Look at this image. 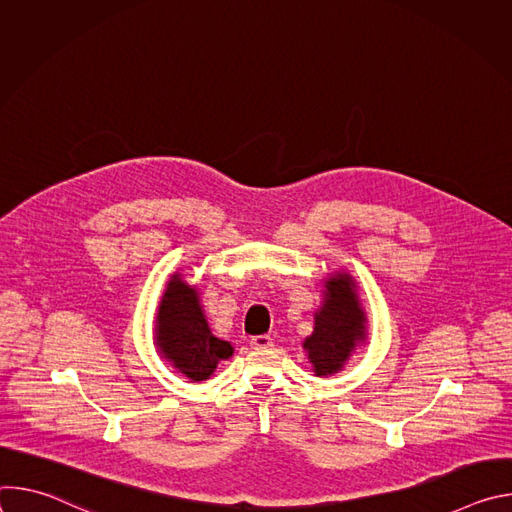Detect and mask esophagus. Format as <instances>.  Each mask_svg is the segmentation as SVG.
Listing matches in <instances>:
<instances>
[{
  "label": "esophagus",
  "mask_w": 512,
  "mask_h": 512,
  "mask_svg": "<svg viewBox=\"0 0 512 512\" xmlns=\"http://www.w3.org/2000/svg\"><path fill=\"white\" fill-rule=\"evenodd\" d=\"M251 346H255V348H269V346H273V340H271V336H267V334L253 336V338H251Z\"/></svg>",
  "instance_id": "34e87169"
}]
</instances>
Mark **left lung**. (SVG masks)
<instances>
[{"mask_svg": "<svg viewBox=\"0 0 512 512\" xmlns=\"http://www.w3.org/2000/svg\"><path fill=\"white\" fill-rule=\"evenodd\" d=\"M367 324L354 277L344 269L330 273L324 279L322 304L314 312V332L302 344L314 375L340 373L356 346L367 342Z\"/></svg>", "mask_w": 512, "mask_h": 512, "instance_id": "8db88e82", "label": "left lung"}]
</instances>
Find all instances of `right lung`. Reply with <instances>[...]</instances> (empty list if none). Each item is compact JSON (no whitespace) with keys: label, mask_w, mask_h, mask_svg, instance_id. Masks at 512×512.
Returning a JSON list of instances; mask_svg holds the SVG:
<instances>
[{"label":"right lung","mask_w":512,"mask_h":512,"mask_svg":"<svg viewBox=\"0 0 512 512\" xmlns=\"http://www.w3.org/2000/svg\"><path fill=\"white\" fill-rule=\"evenodd\" d=\"M154 344L164 360L192 383L212 377L218 362L233 356V344L216 338L204 316L200 291L180 271L170 275L156 312Z\"/></svg>","instance_id":"obj_1"}]
</instances>
